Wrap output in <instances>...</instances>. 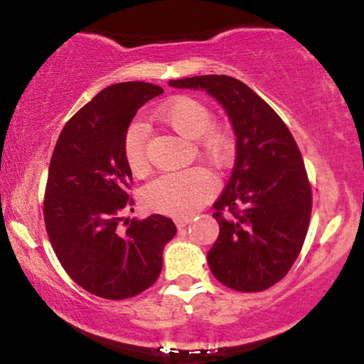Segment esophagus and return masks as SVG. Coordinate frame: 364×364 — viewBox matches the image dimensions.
Returning <instances> with one entry per match:
<instances>
[{
    "mask_svg": "<svg viewBox=\"0 0 364 364\" xmlns=\"http://www.w3.org/2000/svg\"><path fill=\"white\" fill-rule=\"evenodd\" d=\"M174 223H176L178 229H183V228H186V225L191 223V219H190V217H178V219L174 220Z\"/></svg>",
    "mask_w": 364,
    "mask_h": 364,
    "instance_id": "1",
    "label": "esophagus"
}]
</instances>
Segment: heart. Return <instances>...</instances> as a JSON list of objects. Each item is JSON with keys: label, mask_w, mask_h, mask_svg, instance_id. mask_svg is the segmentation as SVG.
Here are the masks:
<instances>
[{"label": "heart", "mask_w": 364, "mask_h": 364, "mask_svg": "<svg viewBox=\"0 0 364 364\" xmlns=\"http://www.w3.org/2000/svg\"><path fill=\"white\" fill-rule=\"evenodd\" d=\"M157 119L190 140H196L200 156L212 164L228 161L232 139L228 129L214 127V116L203 102L193 97L171 99L157 111ZM147 128L144 123H132L123 136V156L132 173L147 171ZM215 195V181L207 171L191 168L178 173L162 174L144 190V203L150 210L173 217L195 214Z\"/></svg>", "instance_id": "1"}]
</instances>
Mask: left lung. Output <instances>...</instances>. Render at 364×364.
<instances>
[{
  "label": "left lung",
  "instance_id": "obj_1",
  "mask_svg": "<svg viewBox=\"0 0 364 364\" xmlns=\"http://www.w3.org/2000/svg\"><path fill=\"white\" fill-rule=\"evenodd\" d=\"M205 90L224 107L236 135V161L214 203L219 237L207 255L212 274L241 292L269 289L301 252L311 215V188L298 145L279 114L228 75L169 80Z\"/></svg>",
  "mask_w": 364,
  "mask_h": 364
}]
</instances>
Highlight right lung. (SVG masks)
<instances>
[{
  "instance_id": "1",
  "label": "right lung",
  "mask_w": 364,
  "mask_h": 364,
  "mask_svg": "<svg viewBox=\"0 0 364 364\" xmlns=\"http://www.w3.org/2000/svg\"><path fill=\"white\" fill-rule=\"evenodd\" d=\"M161 87L123 82L106 87L63 128L49 164L44 223L61 267L78 286L104 299L149 289L162 270L164 246L176 235L169 217L127 219L132 171L123 136L133 116ZM133 212V208H132Z\"/></svg>"
}]
</instances>
